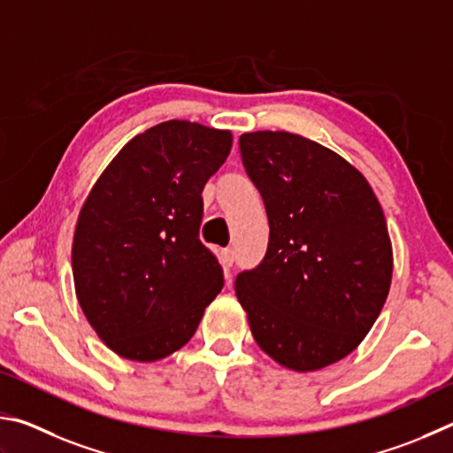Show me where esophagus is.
<instances>
[{"label":"esophagus","mask_w":453,"mask_h":453,"mask_svg":"<svg viewBox=\"0 0 453 453\" xmlns=\"http://www.w3.org/2000/svg\"><path fill=\"white\" fill-rule=\"evenodd\" d=\"M233 263H234V252L231 249L220 250V265L225 268H231Z\"/></svg>","instance_id":"obj_1"}]
</instances>
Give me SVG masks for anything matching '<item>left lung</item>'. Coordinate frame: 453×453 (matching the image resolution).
<instances>
[{
    "mask_svg": "<svg viewBox=\"0 0 453 453\" xmlns=\"http://www.w3.org/2000/svg\"><path fill=\"white\" fill-rule=\"evenodd\" d=\"M242 165L265 201L271 239L234 290L257 344L296 372L342 360L374 326L392 282L384 211L334 150L287 131L244 133Z\"/></svg>",
    "mask_w": 453,
    "mask_h": 453,
    "instance_id": "left-lung-1",
    "label": "left lung"
}]
</instances>
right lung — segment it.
I'll list each match as a JSON object with an SVG mask.
<instances>
[{
    "mask_svg": "<svg viewBox=\"0 0 453 453\" xmlns=\"http://www.w3.org/2000/svg\"><path fill=\"white\" fill-rule=\"evenodd\" d=\"M231 147V131L158 123L119 150L83 203L71 249L75 295L123 358L177 352L225 284L198 228L203 188Z\"/></svg>",
    "mask_w": 453,
    "mask_h": 453,
    "instance_id": "right-lung-1",
    "label": "right lung"
}]
</instances>
